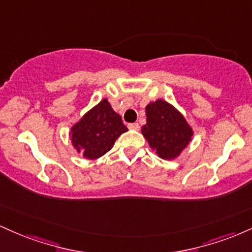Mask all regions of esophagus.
<instances>
[{
	"label": "esophagus",
	"mask_w": 252,
	"mask_h": 252,
	"mask_svg": "<svg viewBox=\"0 0 252 252\" xmlns=\"http://www.w3.org/2000/svg\"><path fill=\"white\" fill-rule=\"evenodd\" d=\"M128 128L130 130H140V124H138V123H130V124H128Z\"/></svg>",
	"instance_id": "34e87169"
}]
</instances>
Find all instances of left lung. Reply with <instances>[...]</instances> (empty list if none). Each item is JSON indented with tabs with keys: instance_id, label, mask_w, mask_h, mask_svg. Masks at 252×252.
<instances>
[{
	"instance_id": "left-lung-1",
	"label": "left lung",
	"mask_w": 252,
	"mask_h": 252,
	"mask_svg": "<svg viewBox=\"0 0 252 252\" xmlns=\"http://www.w3.org/2000/svg\"><path fill=\"white\" fill-rule=\"evenodd\" d=\"M147 123L141 129L150 148L163 160H173L192 141L193 130L180 112L166 100L146 106Z\"/></svg>"
}]
</instances>
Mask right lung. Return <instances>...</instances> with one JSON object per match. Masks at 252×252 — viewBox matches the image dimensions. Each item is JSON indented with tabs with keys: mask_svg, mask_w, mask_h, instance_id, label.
<instances>
[{
	"mask_svg": "<svg viewBox=\"0 0 252 252\" xmlns=\"http://www.w3.org/2000/svg\"><path fill=\"white\" fill-rule=\"evenodd\" d=\"M126 130L120 115L103 99L72 126V146L85 158L94 160L108 153Z\"/></svg>",
	"mask_w": 252,
	"mask_h": 252,
	"instance_id": "obj_1",
	"label": "right lung"
}]
</instances>
